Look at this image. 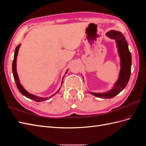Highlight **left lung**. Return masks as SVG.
Segmentation results:
<instances>
[{"label": "left lung", "mask_w": 146, "mask_h": 146, "mask_svg": "<svg viewBox=\"0 0 146 146\" xmlns=\"http://www.w3.org/2000/svg\"><path fill=\"white\" fill-rule=\"evenodd\" d=\"M106 35L110 38L115 40L118 51L120 58V72L118 80L115 84L113 88L105 93H90L95 97L101 98H111L120 93L128 83L131 69V54L128 48V44L126 38L123 35L116 30H110L106 33Z\"/></svg>", "instance_id": "1"}]
</instances>
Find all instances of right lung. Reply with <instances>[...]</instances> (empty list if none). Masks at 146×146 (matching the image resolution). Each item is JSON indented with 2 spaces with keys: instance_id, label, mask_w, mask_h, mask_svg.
<instances>
[{
  "instance_id": "right-lung-1",
  "label": "right lung",
  "mask_w": 146,
  "mask_h": 146,
  "mask_svg": "<svg viewBox=\"0 0 146 146\" xmlns=\"http://www.w3.org/2000/svg\"><path fill=\"white\" fill-rule=\"evenodd\" d=\"M20 47V44L18 45L16 48H15V54H14V58L13 60V62H12V72H13V77H14V80H15V84L17 85V87L18 88V89L19 90V91L20 92V93L22 94L23 95H24L25 97H26L28 98L31 99V100H33L35 102H42V101H45V100H47L48 99L51 98L53 96H54L60 90V88L54 94H53L52 95H51L50 97H38V96L36 95H34L33 94H30L29 92H28L25 88H23V87L22 86V85L20 84V80H19V76H18V74H17V56H18V52H19V48ZM67 70L66 72V74L67 73ZM64 78V77H63ZM63 80V79H62Z\"/></svg>"
}]
</instances>
